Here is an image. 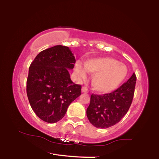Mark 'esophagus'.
I'll list each match as a JSON object with an SVG mask.
<instances>
[{
  "label": "esophagus",
  "instance_id": "esophagus-1",
  "mask_svg": "<svg viewBox=\"0 0 159 159\" xmlns=\"http://www.w3.org/2000/svg\"><path fill=\"white\" fill-rule=\"evenodd\" d=\"M81 92L82 93H88V90L86 87H83L81 88Z\"/></svg>",
  "mask_w": 159,
  "mask_h": 159
}]
</instances>
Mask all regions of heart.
<instances>
[{
	"label": "heart",
	"mask_w": 159,
	"mask_h": 159,
	"mask_svg": "<svg viewBox=\"0 0 159 159\" xmlns=\"http://www.w3.org/2000/svg\"><path fill=\"white\" fill-rule=\"evenodd\" d=\"M85 69L80 64L75 66V73L80 79H85L86 71L93 74L92 85L99 93H109L116 89L128 75L124 64L111 57L90 59L84 64Z\"/></svg>",
	"instance_id": "1"
}]
</instances>
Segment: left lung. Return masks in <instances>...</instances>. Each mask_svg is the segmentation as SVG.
Returning <instances> with one entry per match:
<instances>
[{"label":"left lung","mask_w":159,"mask_h":159,"mask_svg":"<svg viewBox=\"0 0 159 159\" xmlns=\"http://www.w3.org/2000/svg\"><path fill=\"white\" fill-rule=\"evenodd\" d=\"M136 80L133 73L127 82L113 92L102 95L92 94L86 114L95 127L108 128L127 114L133 102Z\"/></svg>","instance_id":"8db88e82"}]
</instances>
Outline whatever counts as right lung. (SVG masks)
<instances>
[{
	"label": "right lung",
	"instance_id": "obj_1",
	"mask_svg": "<svg viewBox=\"0 0 159 159\" xmlns=\"http://www.w3.org/2000/svg\"><path fill=\"white\" fill-rule=\"evenodd\" d=\"M75 63L68 47L55 45L41 51L29 66L27 97L35 114L45 122L61 120L69 104L81 94V85L72 82L68 71Z\"/></svg>",
	"mask_w": 159,
	"mask_h": 159
}]
</instances>
